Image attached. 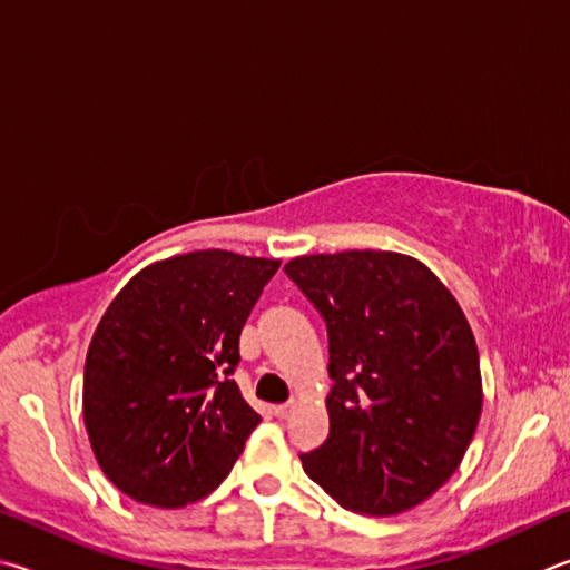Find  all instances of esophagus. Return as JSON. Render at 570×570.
<instances>
[{
  "mask_svg": "<svg viewBox=\"0 0 570 570\" xmlns=\"http://www.w3.org/2000/svg\"><path fill=\"white\" fill-rule=\"evenodd\" d=\"M295 407H297V401H295V397H291V401L283 403V405H275V415L277 417H291L295 413Z\"/></svg>",
  "mask_w": 570,
  "mask_h": 570,
  "instance_id": "obj_1",
  "label": "esophagus"
}]
</instances>
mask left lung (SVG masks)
Listing matches in <instances>:
<instances>
[{"label":"left lung","instance_id":"8db88e82","mask_svg":"<svg viewBox=\"0 0 570 570\" xmlns=\"http://www.w3.org/2000/svg\"><path fill=\"white\" fill-rule=\"evenodd\" d=\"M327 325L331 435L301 461L347 511L397 515L461 465L481 421L478 347L451 291L387 249L303 255L285 265Z\"/></svg>","mask_w":570,"mask_h":570}]
</instances>
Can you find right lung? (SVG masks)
Segmentation results:
<instances>
[{
  "label": "right lung",
  "mask_w": 570,
  "mask_h": 570,
  "mask_svg": "<svg viewBox=\"0 0 570 570\" xmlns=\"http://www.w3.org/2000/svg\"><path fill=\"white\" fill-rule=\"evenodd\" d=\"M279 259L195 249L147 265L99 321L82 413L102 473L137 503L183 508L225 481L259 415L233 371Z\"/></svg>",
  "instance_id": "1"
}]
</instances>
